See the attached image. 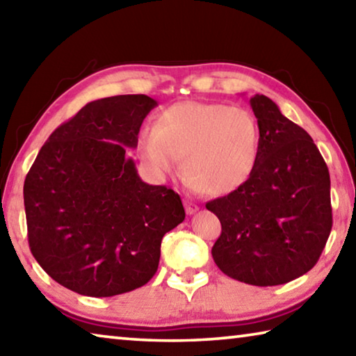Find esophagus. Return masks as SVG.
<instances>
[{
  "instance_id": "esophagus-1",
  "label": "esophagus",
  "mask_w": 356,
  "mask_h": 356,
  "mask_svg": "<svg viewBox=\"0 0 356 356\" xmlns=\"http://www.w3.org/2000/svg\"><path fill=\"white\" fill-rule=\"evenodd\" d=\"M184 206H185V210H186V213H188V215L196 213L197 210H200V207H197L195 202H191V201H188V200L184 201Z\"/></svg>"
}]
</instances>
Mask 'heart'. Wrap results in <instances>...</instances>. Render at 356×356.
I'll list each match as a JSON object with an SVG mask.
<instances>
[{
  "label": "heart",
  "instance_id": "1",
  "mask_svg": "<svg viewBox=\"0 0 356 356\" xmlns=\"http://www.w3.org/2000/svg\"><path fill=\"white\" fill-rule=\"evenodd\" d=\"M261 131L252 113L216 102H180L161 111L154 130L138 136V150L159 174L172 172L184 156L193 188L229 195L256 170Z\"/></svg>",
  "mask_w": 356,
  "mask_h": 356
}]
</instances>
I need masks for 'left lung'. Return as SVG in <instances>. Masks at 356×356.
Segmentation results:
<instances>
[{
    "mask_svg": "<svg viewBox=\"0 0 356 356\" xmlns=\"http://www.w3.org/2000/svg\"><path fill=\"white\" fill-rule=\"evenodd\" d=\"M259 160L238 190L206 204L221 222L212 256L222 273L252 286L286 284L314 267L330 237V172L312 138L272 99H250Z\"/></svg>",
    "mask_w": 356,
    "mask_h": 356,
    "instance_id": "left-lung-1",
    "label": "left lung"
}]
</instances>
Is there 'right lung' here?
I'll return each instance as SVG.
<instances>
[{
    "instance_id": "obj_1",
    "label": "right lung",
    "mask_w": 356,
    "mask_h": 356,
    "mask_svg": "<svg viewBox=\"0 0 356 356\" xmlns=\"http://www.w3.org/2000/svg\"><path fill=\"white\" fill-rule=\"evenodd\" d=\"M156 105L143 94L89 102L53 131L25 179L29 248L76 293L113 297L146 284L161 238L185 220L177 193L143 182L125 154Z\"/></svg>"
}]
</instances>
